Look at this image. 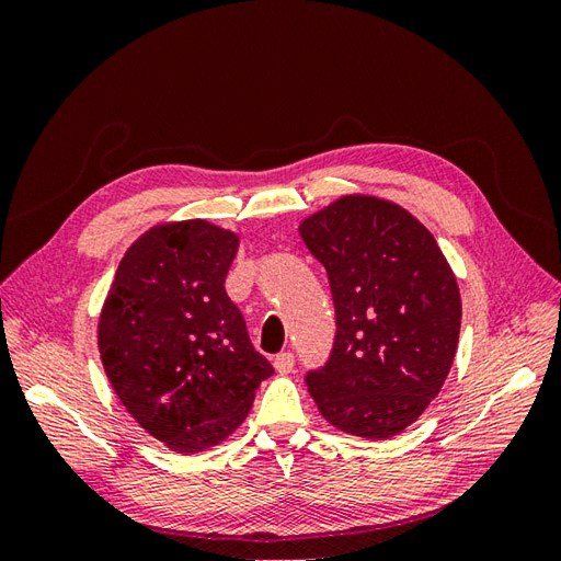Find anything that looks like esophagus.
<instances>
[{
  "mask_svg": "<svg viewBox=\"0 0 561 561\" xmlns=\"http://www.w3.org/2000/svg\"><path fill=\"white\" fill-rule=\"evenodd\" d=\"M274 367L280 371V375H287V371H293L295 367V355L290 351H283L274 358Z\"/></svg>",
  "mask_w": 561,
  "mask_h": 561,
  "instance_id": "1",
  "label": "esophagus"
}]
</instances>
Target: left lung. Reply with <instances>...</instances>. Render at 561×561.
Returning a JSON list of instances; mask_svg holds the SVG:
<instances>
[{"label": "left lung", "mask_w": 561, "mask_h": 561, "mask_svg": "<svg viewBox=\"0 0 561 561\" xmlns=\"http://www.w3.org/2000/svg\"><path fill=\"white\" fill-rule=\"evenodd\" d=\"M299 233L325 266L334 348L309 371L318 412L334 428L388 439L443 388L461 332V293L433 233L393 201L346 194Z\"/></svg>", "instance_id": "obj_1"}]
</instances>
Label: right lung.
I'll return each instance as SVG.
<instances>
[{
  "instance_id": "right-lung-1",
  "label": "right lung",
  "mask_w": 561,
  "mask_h": 561,
  "mask_svg": "<svg viewBox=\"0 0 561 561\" xmlns=\"http://www.w3.org/2000/svg\"><path fill=\"white\" fill-rule=\"evenodd\" d=\"M239 243L198 217L151 227L118 262L100 311V360L116 398L178 454L225 443L274 375L225 290Z\"/></svg>"
}]
</instances>
